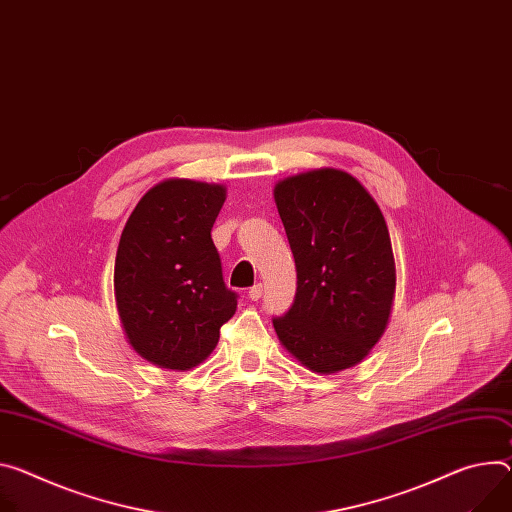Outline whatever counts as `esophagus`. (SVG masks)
<instances>
[{
    "mask_svg": "<svg viewBox=\"0 0 512 512\" xmlns=\"http://www.w3.org/2000/svg\"><path fill=\"white\" fill-rule=\"evenodd\" d=\"M261 294H263V286H261V284H257V286H253V288L249 290V300L257 302V300L261 298Z\"/></svg>",
    "mask_w": 512,
    "mask_h": 512,
    "instance_id": "obj_1",
    "label": "esophagus"
}]
</instances>
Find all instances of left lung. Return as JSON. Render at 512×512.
Segmentation results:
<instances>
[{"label":"left lung","mask_w":512,"mask_h":512,"mask_svg":"<svg viewBox=\"0 0 512 512\" xmlns=\"http://www.w3.org/2000/svg\"><path fill=\"white\" fill-rule=\"evenodd\" d=\"M296 261V300L273 318L282 347L331 376L361 363L390 322L396 261L384 214L351 173L320 167L273 185Z\"/></svg>","instance_id":"8db88e82"}]
</instances>
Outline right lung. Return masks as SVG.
Here are the masks:
<instances>
[{
  "mask_svg": "<svg viewBox=\"0 0 512 512\" xmlns=\"http://www.w3.org/2000/svg\"><path fill=\"white\" fill-rule=\"evenodd\" d=\"M224 200L222 183L171 177L126 220L114 265L116 308L128 345L157 367L200 365L237 312L210 235Z\"/></svg>",
  "mask_w": 512,
  "mask_h": 512,
  "instance_id": "right-lung-1",
  "label": "right lung"
}]
</instances>
